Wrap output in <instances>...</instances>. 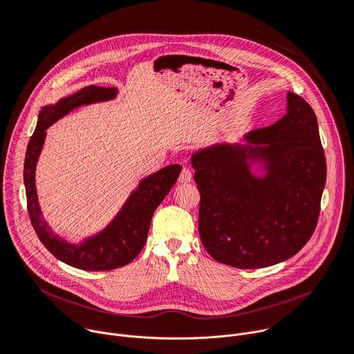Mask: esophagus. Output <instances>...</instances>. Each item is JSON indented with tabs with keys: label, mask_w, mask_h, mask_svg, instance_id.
<instances>
[{
	"label": "esophagus",
	"mask_w": 354,
	"mask_h": 354,
	"mask_svg": "<svg viewBox=\"0 0 354 354\" xmlns=\"http://www.w3.org/2000/svg\"><path fill=\"white\" fill-rule=\"evenodd\" d=\"M192 180V172H190V169L189 168H183L182 169V172H180V175H179V182L180 183H189Z\"/></svg>",
	"instance_id": "obj_1"
}]
</instances>
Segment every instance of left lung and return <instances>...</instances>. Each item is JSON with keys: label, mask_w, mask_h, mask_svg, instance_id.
I'll return each mask as SVG.
<instances>
[{"label": "left lung", "mask_w": 354, "mask_h": 354, "mask_svg": "<svg viewBox=\"0 0 354 354\" xmlns=\"http://www.w3.org/2000/svg\"><path fill=\"white\" fill-rule=\"evenodd\" d=\"M245 140L192 156L200 192L198 232L214 261L261 269L290 259L313 236L326 160L317 116L292 92H287V113ZM254 160L264 162L263 177L251 174Z\"/></svg>", "instance_id": "8db88e82"}]
</instances>
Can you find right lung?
Listing matches in <instances>:
<instances>
[{"mask_svg": "<svg viewBox=\"0 0 354 354\" xmlns=\"http://www.w3.org/2000/svg\"><path fill=\"white\" fill-rule=\"evenodd\" d=\"M116 93V88L89 85L60 99L56 105L44 106L39 113L37 124L29 140L25 156L24 182L26 203L36 235L50 254L59 261L88 272L113 270L136 259L145 245L151 218L156 209L169 193L182 169L180 165H169L142 179L113 221L105 230L85 239L82 243L73 245L50 230L41 217L35 186L36 162L46 138V130L73 109L113 99Z\"/></svg>", "mask_w": 354, "mask_h": 354, "instance_id": "obj_1", "label": "right lung"}]
</instances>
